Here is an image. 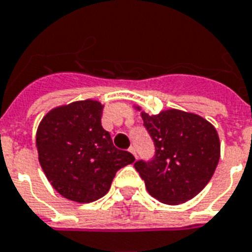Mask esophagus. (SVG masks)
Here are the masks:
<instances>
[{"mask_svg": "<svg viewBox=\"0 0 252 252\" xmlns=\"http://www.w3.org/2000/svg\"><path fill=\"white\" fill-rule=\"evenodd\" d=\"M128 151H129L130 153H132V155H133L134 157H136V149H134V147H130L129 149H128Z\"/></svg>", "mask_w": 252, "mask_h": 252, "instance_id": "34e87169", "label": "esophagus"}]
</instances>
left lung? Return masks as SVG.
Returning <instances> with one entry per match:
<instances>
[{
    "label": "left lung",
    "instance_id": "obj_1",
    "mask_svg": "<svg viewBox=\"0 0 252 252\" xmlns=\"http://www.w3.org/2000/svg\"><path fill=\"white\" fill-rule=\"evenodd\" d=\"M140 111L156 147L155 158L137 161L134 168L148 193L166 205L194 198L209 184L220 157L216 126L197 113L165 109L157 115Z\"/></svg>",
    "mask_w": 252,
    "mask_h": 252
}]
</instances>
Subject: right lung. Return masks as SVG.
<instances>
[{
    "mask_svg": "<svg viewBox=\"0 0 252 252\" xmlns=\"http://www.w3.org/2000/svg\"><path fill=\"white\" fill-rule=\"evenodd\" d=\"M100 101H72L46 113L38 126V160L49 182L64 198L94 202L108 193L119 169L132 164L129 152L113 147L101 126Z\"/></svg>",
    "mask_w": 252,
    "mask_h": 252,
    "instance_id": "right-lung-1",
    "label": "right lung"
}]
</instances>
